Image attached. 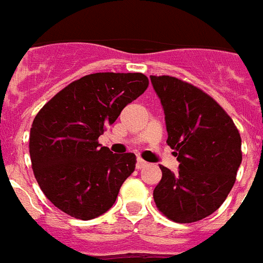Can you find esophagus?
<instances>
[{
    "mask_svg": "<svg viewBox=\"0 0 263 263\" xmlns=\"http://www.w3.org/2000/svg\"><path fill=\"white\" fill-rule=\"evenodd\" d=\"M145 165H147V162H144L143 159L138 158V160H136V168L142 170L143 167H145Z\"/></svg>",
    "mask_w": 263,
    "mask_h": 263,
    "instance_id": "34e87169",
    "label": "esophagus"
}]
</instances>
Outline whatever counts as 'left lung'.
<instances>
[{
    "mask_svg": "<svg viewBox=\"0 0 263 263\" xmlns=\"http://www.w3.org/2000/svg\"><path fill=\"white\" fill-rule=\"evenodd\" d=\"M162 101L179 171L160 165L154 190L158 210L178 223L209 217L226 200L242 162L240 135L223 108L193 84L173 76H151Z\"/></svg>",
    "mask_w": 263,
    "mask_h": 263,
    "instance_id": "left-lung-1",
    "label": "left lung"
}]
</instances>
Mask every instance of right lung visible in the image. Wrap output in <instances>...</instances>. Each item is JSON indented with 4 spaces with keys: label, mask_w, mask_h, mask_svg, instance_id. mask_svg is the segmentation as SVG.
Masks as SVG:
<instances>
[{
    "label": "right lung",
    "mask_w": 263,
    "mask_h": 263,
    "mask_svg": "<svg viewBox=\"0 0 263 263\" xmlns=\"http://www.w3.org/2000/svg\"><path fill=\"white\" fill-rule=\"evenodd\" d=\"M148 84L143 73L87 74L40 109L30 128V160L40 189L57 209L83 220L111 209L136 156L112 154L99 136Z\"/></svg>",
    "instance_id": "1"
}]
</instances>
